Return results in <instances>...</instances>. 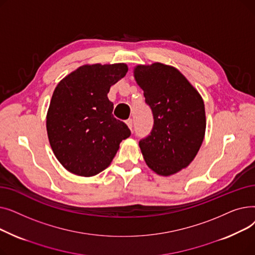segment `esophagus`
Masks as SVG:
<instances>
[{
    "label": "esophagus",
    "instance_id": "esophagus-1",
    "mask_svg": "<svg viewBox=\"0 0 255 255\" xmlns=\"http://www.w3.org/2000/svg\"><path fill=\"white\" fill-rule=\"evenodd\" d=\"M126 124H127V126L129 127V129L132 131V128H133V120H132V119H128V120L126 121Z\"/></svg>",
    "mask_w": 255,
    "mask_h": 255
}]
</instances>
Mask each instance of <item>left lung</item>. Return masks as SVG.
<instances>
[{
    "label": "left lung",
    "instance_id": "1",
    "mask_svg": "<svg viewBox=\"0 0 255 255\" xmlns=\"http://www.w3.org/2000/svg\"><path fill=\"white\" fill-rule=\"evenodd\" d=\"M134 77L153 113L150 135L139 140L144 161L160 176L188 166L203 143L206 113L202 96L175 67L138 65Z\"/></svg>",
    "mask_w": 255,
    "mask_h": 255
}]
</instances>
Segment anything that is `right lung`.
<instances>
[{
  "label": "right lung",
  "mask_w": 255,
  "mask_h": 255,
  "mask_svg": "<svg viewBox=\"0 0 255 255\" xmlns=\"http://www.w3.org/2000/svg\"><path fill=\"white\" fill-rule=\"evenodd\" d=\"M128 71L124 63L84 65L64 77L53 91L46 130L53 154L68 171L95 176L111 164L128 126L113 116L107 98Z\"/></svg>",
  "instance_id": "1"
}]
</instances>
